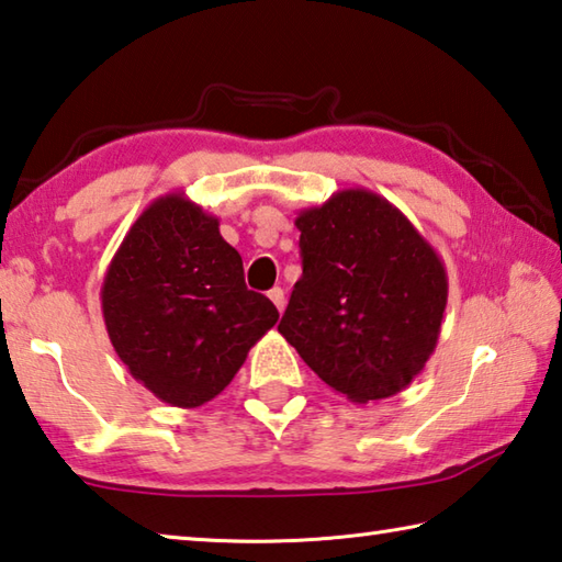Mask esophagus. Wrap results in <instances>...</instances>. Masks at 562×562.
<instances>
[{
  "label": "esophagus",
  "instance_id": "34e87169",
  "mask_svg": "<svg viewBox=\"0 0 562 562\" xmlns=\"http://www.w3.org/2000/svg\"><path fill=\"white\" fill-rule=\"evenodd\" d=\"M268 297L272 300L274 307H278V312L284 310V290H282V288H272V290L268 292Z\"/></svg>",
  "mask_w": 562,
  "mask_h": 562
}]
</instances>
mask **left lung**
Masks as SVG:
<instances>
[{
	"label": "left lung",
	"mask_w": 562,
	"mask_h": 562,
	"mask_svg": "<svg viewBox=\"0 0 562 562\" xmlns=\"http://www.w3.org/2000/svg\"><path fill=\"white\" fill-rule=\"evenodd\" d=\"M302 278L278 331L351 403L405 391L440 339L447 270L401 209L369 189L302 209Z\"/></svg>",
	"instance_id": "obj_1"
}]
</instances>
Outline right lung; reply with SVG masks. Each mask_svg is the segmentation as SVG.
I'll use <instances>...</instances> for the list:
<instances>
[{
	"label": "right lung",
	"mask_w": 562,
	"mask_h": 562,
	"mask_svg": "<svg viewBox=\"0 0 562 562\" xmlns=\"http://www.w3.org/2000/svg\"><path fill=\"white\" fill-rule=\"evenodd\" d=\"M100 302L132 379L175 407L213 401L280 319L265 294L246 288L218 218L183 191L155 199L132 223Z\"/></svg>",
	"instance_id": "add662e5"
}]
</instances>
